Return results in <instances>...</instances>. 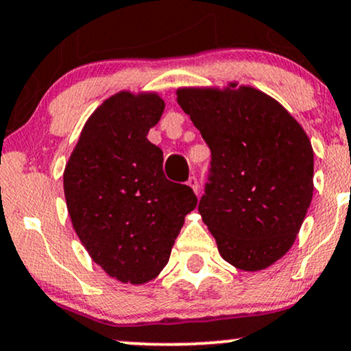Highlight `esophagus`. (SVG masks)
Instances as JSON below:
<instances>
[{"mask_svg":"<svg viewBox=\"0 0 351 351\" xmlns=\"http://www.w3.org/2000/svg\"><path fill=\"white\" fill-rule=\"evenodd\" d=\"M187 185L199 195V180H197V177H191V179L187 180Z\"/></svg>","mask_w":351,"mask_h":351,"instance_id":"obj_1","label":"esophagus"}]
</instances>
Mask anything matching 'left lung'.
Returning <instances> with one entry per match:
<instances>
[{"instance_id": "1", "label": "left lung", "mask_w": 351, "mask_h": 351, "mask_svg": "<svg viewBox=\"0 0 351 351\" xmlns=\"http://www.w3.org/2000/svg\"><path fill=\"white\" fill-rule=\"evenodd\" d=\"M177 103L212 151L199 213L218 253L256 273L294 245L314 195V149L300 123L251 85L180 86Z\"/></svg>"}]
</instances>
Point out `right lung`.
Here are the masks:
<instances>
[{
	"label": "right lung",
	"mask_w": 351,
	"mask_h": 351,
	"mask_svg": "<svg viewBox=\"0 0 351 351\" xmlns=\"http://www.w3.org/2000/svg\"><path fill=\"white\" fill-rule=\"evenodd\" d=\"M162 111L158 92L111 95L85 121L64 169L69 215L86 253L110 278L134 286L166 267L197 207L189 185L166 179L162 151L146 138Z\"/></svg>",
	"instance_id": "obj_1"
}]
</instances>
